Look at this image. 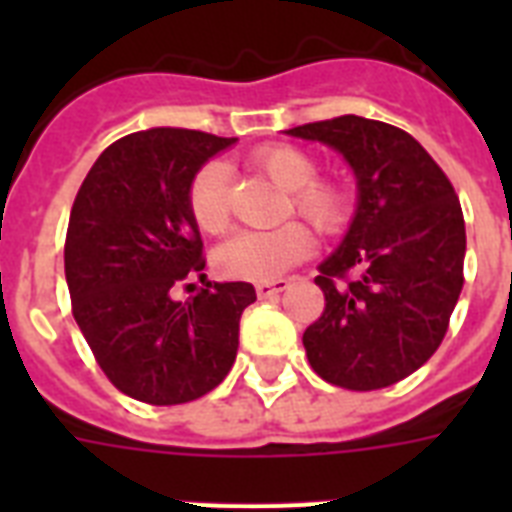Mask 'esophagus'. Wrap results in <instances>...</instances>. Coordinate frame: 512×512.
I'll use <instances>...</instances> for the list:
<instances>
[{"mask_svg":"<svg viewBox=\"0 0 512 512\" xmlns=\"http://www.w3.org/2000/svg\"><path fill=\"white\" fill-rule=\"evenodd\" d=\"M287 287H289V284L284 279H279V281H257V284H255L257 297H260V300H268V297L279 295V292H284Z\"/></svg>","mask_w":512,"mask_h":512,"instance_id":"1","label":"esophagus"}]
</instances>
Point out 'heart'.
<instances>
[{
  "label": "heart",
  "mask_w": 512,
  "mask_h": 512,
  "mask_svg": "<svg viewBox=\"0 0 512 512\" xmlns=\"http://www.w3.org/2000/svg\"><path fill=\"white\" fill-rule=\"evenodd\" d=\"M249 167L257 175L287 191L281 215H300L324 236L340 233L350 220V188L335 175H316V156L289 143H265L249 154ZM231 177L223 162H207L188 185V212L196 228L220 236L231 228ZM316 239L300 220L233 236L215 252L217 271L225 279L273 281L292 265L311 257Z\"/></svg>",
  "instance_id": "heart-1"
}]
</instances>
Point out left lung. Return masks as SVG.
I'll return each instance as SVG.
<instances>
[{"mask_svg": "<svg viewBox=\"0 0 512 512\" xmlns=\"http://www.w3.org/2000/svg\"><path fill=\"white\" fill-rule=\"evenodd\" d=\"M350 162L358 209L319 265L324 313L305 329L313 372L345 390L396 385L438 350L465 284V217L452 180L393 124L337 116L292 127Z\"/></svg>", "mask_w": 512, "mask_h": 512, "instance_id": "8db88e82", "label": "left lung"}]
</instances>
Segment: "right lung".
<instances>
[{
    "label": "right lung",
    "instance_id": "right-lung-1",
    "mask_svg": "<svg viewBox=\"0 0 512 512\" xmlns=\"http://www.w3.org/2000/svg\"><path fill=\"white\" fill-rule=\"evenodd\" d=\"M233 140L175 127L124 135L71 207V313L111 385L143 404H188L217 388L236 361L241 313L257 300L247 281H209L188 303L172 300L207 263L188 185Z\"/></svg>",
    "mask_w": 512,
    "mask_h": 512
}]
</instances>
